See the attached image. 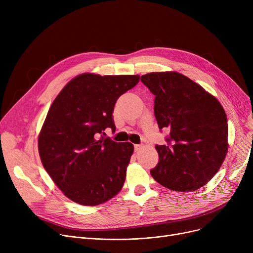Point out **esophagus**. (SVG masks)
Returning a JSON list of instances; mask_svg holds the SVG:
<instances>
[{
	"mask_svg": "<svg viewBox=\"0 0 253 253\" xmlns=\"http://www.w3.org/2000/svg\"><path fill=\"white\" fill-rule=\"evenodd\" d=\"M140 149H141V145H140V144H135V145H134V150H135V152H138Z\"/></svg>",
	"mask_w": 253,
	"mask_h": 253,
	"instance_id": "obj_1",
	"label": "esophagus"
}]
</instances>
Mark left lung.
I'll list each match as a JSON object with an SVG mask.
<instances>
[{"instance_id": "left-lung-1", "label": "left lung", "mask_w": 253, "mask_h": 253, "mask_svg": "<svg viewBox=\"0 0 253 253\" xmlns=\"http://www.w3.org/2000/svg\"><path fill=\"white\" fill-rule=\"evenodd\" d=\"M155 97V117L168 129L167 144L156 145L159 163L153 178L177 192L202 188L228 153V120L220 102L202 86L176 72L141 76Z\"/></svg>"}]
</instances>
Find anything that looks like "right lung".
<instances>
[{"instance_id":"obj_1","label":"right lung","mask_w":253,"mask_h":253,"mask_svg":"<svg viewBox=\"0 0 253 253\" xmlns=\"http://www.w3.org/2000/svg\"><path fill=\"white\" fill-rule=\"evenodd\" d=\"M138 82L135 75L85 73L71 80L52 102L39 134V154L52 180L72 201L99 205L123 188L134 147L102 134L106 128L116 129L115 103Z\"/></svg>"}]
</instances>
